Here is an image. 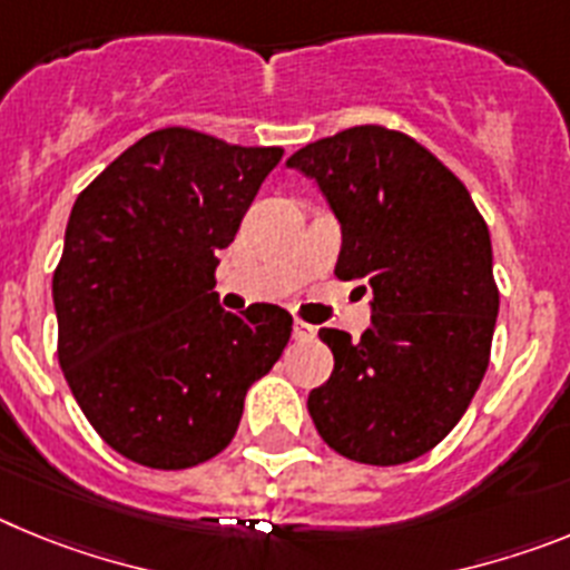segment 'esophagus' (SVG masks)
<instances>
[{"label":"esophagus","mask_w":570,"mask_h":570,"mask_svg":"<svg viewBox=\"0 0 570 570\" xmlns=\"http://www.w3.org/2000/svg\"><path fill=\"white\" fill-rule=\"evenodd\" d=\"M314 336H316L314 325H308V322H302V320L294 322V340L296 342H308V340H314Z\"/></svg>","instance_id":"1"}]
</instances>
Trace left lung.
Listing matches in <instances>:
<instances>
[{
	"label": "left lung",
	"mask_w": 570,
	"mask_h": 570,
	"mask_svg": "<svg viewBox=\"0 0 570 570\" xmlns=\"http://www.w3.org/2000/svg\"><path fill=\"white\" fill-rule=\"evenodd\" d=\"M340 219V279L371 291V328H322L334 374L308 411L336 454L402 465L440 445L471 405L500 291L488 225L465 185L416 139L360 125L288 159Z\"/></svg>",
	"instance_id": "obj_1"
}]
</instances>
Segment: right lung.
Masks as SVG:
<instances>
[{"instance_id": "right-lung-1", "label": "right lung", "mask_w": 570, "mask_h": 570, "mask_svg": "<svg viewBox=\"0 0 570 570\" xmlns=\"http://www.w3.org/2000/svg\"><path fill=\"white\" fill-rule=\"evenodd\" d=\"M282 148H242L190 128L142 136L77 196L53 271L59 365L114 451L179 471L230 445L245 394L279 360L291 314H228L216 250Z\"/></svg>"}]
</instances>
